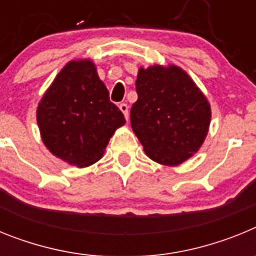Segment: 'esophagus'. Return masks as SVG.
I'll use <instances>...</instances> for the list:
<instances>
[{
	"label": "esophagus",
	"instance_id": "34e87169",
	"mask_svg": "<svg viewBox=\"0 0 256 256\" xmlns=\"http://www.w3.org/2000/svg\"><path fill=\"white\" fill-rule=\"evenodd\" d=\"M119 108H120V112L124 114V118L128 120V118H130V114H128V105H126V104H120V105H119Z\"/></svg>",
	"mask_w": 256,
	"mask_h": 256
}]
</instances>
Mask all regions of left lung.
Listing matches in <instances>:
<instances>
[{"mask_svg":"<svg viewBox=\"0 0 256 256\" xmlns=\"http://www.w3.org/2000/svg\"><path fill=\"white\" fill-rule=\"evenodd\" d=\"M130 126L146 155L162 165L186 162L209 130L210 105L188 74L176 65L140 68Z\"/></svg>","mask_w":256,"mask_h":256,"instance_id":"1","label":"left lung"}]
</instances>
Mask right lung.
Here are the masks:
<instances>
[{
    "instance_id": "add662e5",
    "label": "right lung",
    "mask_w": 256,
    "mask_h": 256,
    "mask_svg": "<svg viewBox=\"0 0 256 256\" xmlns=\"http://www.w3.org/2000/svg\"><path fill=\"white\" fill-rule=\"evenodd\" d=\"M37 123L46 148L79 168L100 160L123 112L108 98L91 60H73L56 76L37 108Z\"/></svg>"
}]
</instances>
